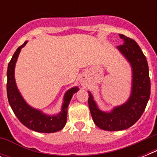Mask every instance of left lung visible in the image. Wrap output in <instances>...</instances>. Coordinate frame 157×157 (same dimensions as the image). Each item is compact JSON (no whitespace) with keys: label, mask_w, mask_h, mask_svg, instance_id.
Segmentation results:
<instances>
[{"label":"left lung","mask_w":157,"mask_h":157,"mask_svg":"<svg viewBox=\"0 0 157 157\" xmlns=\"http://www.w3.org/2000/svg\"><path fill=\"white\" fill-rule=\"evenodd\" d=\"M123 45L117 49L126 59L131 67V90L124 103L116 106L110 111H103L98 107L90 91L89 107L94 124L107 131L124 130L135 124L146 108L151 93L149 68L146 57L134 40L119 34Z\"/></svg>","instance_id":"obj_1"}]
</instances>
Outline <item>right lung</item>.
Wrapping results in <instances>:
<instances>
[{
	"instance_id": "obj_1",
	"label": "right lung",
	"mask_w": 157,
	"mask_h": 157,
	"mask_svg": "<svg viewBox=\"0 0 157 157\" xmlns=\"http://www.w3.org/2000/svg\"><path fill=\"white\" fill-rule=\"evenodd\" d=\"M28 43L26 40L16 50L7 69V97L9 103L20 122L29 129L39 133H54L61 130L66 124L67 107L72 96L79 90L78 86H73L65 92L61 111L56 114H47L28 104L21 94L16 84L14 70L21 50Z\"/></svg>"
}]
</instances>
